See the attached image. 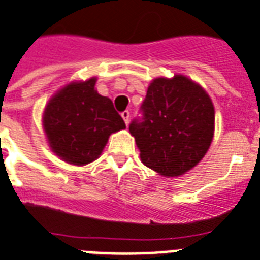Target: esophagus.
Wrapping results in <instances>:
<instances>
[{"mask_svg": "<svg viewBox=\"0 0 260 260\" xmlns=\"http://www.w3.org/2000/svg\"><path fill=\"white\" fill-rule=\"evenodd\" d=\"M122 118L123 120H124V123H126V126H127L128 120H130V112H128V111H123Z\"/></svg>", "mask_w": 260, "mask_h": 260, "instance_id": "obj_1", "label": "esophagus"}]
</instances>
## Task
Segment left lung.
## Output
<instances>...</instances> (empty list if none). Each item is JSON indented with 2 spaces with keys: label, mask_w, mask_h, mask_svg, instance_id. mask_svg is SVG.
Listing matches in <instances>:
<instances>
[{
  "label": "left lung",
  "mask_w": 260,
  "mask_h": 260,
  "mask_svg": "<svg viewBox=\"0 0 260 260\" xmlns=\"http://www.w3.org/2000/svg\"><path fill=\"white\" fill-rule=\"evenodd\" d=\"M215 111L202 86L189 78H157L128 130L141 161L165 177H178L204 157L214 137Z\"/></svg>",
  "instance_id": "left-lung-1"
}]
</instances>
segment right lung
Instances as JSON below:
<instances>
[{
	"mask_svg": "<svg viewBox=\"0 0 260 260\" xmlns=\"http://www.w3.org/2000/svg\"><path fill=\"white\" fill-rule=\"evenodd\" d=\"M94 85L95 78L70 83L45 108L44 128L50 148L71 165L97 159L109 136L126 127L112 101L99 94Z\"/></svg>",
	"mask_w": 260,
	"mask_h": 260,
	"instance_id": "1",
	"label": "right lung"
}]
</instances>
